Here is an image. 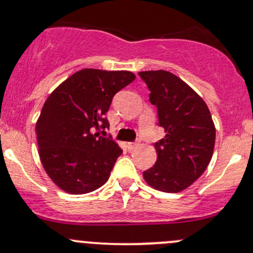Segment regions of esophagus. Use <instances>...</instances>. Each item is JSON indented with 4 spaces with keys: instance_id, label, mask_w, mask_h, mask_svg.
Listing matches in <instances>:
<instances>
[{
    "instance_id": "1",
    "label": "esophagus",
    "mask_w": 253,
    "mask_h": 253,
    "mask_svg": "<svg viewBox=\"0 0 253 253\" xmlns=\"http://www.w3.org/2000/svg\"><path fill=\"white\" fill-rule=\"evenodd\" d=\"M138 145H139V140L133 141V143H128L127 144V148H128V150H134L135 148H138Z\"/></svg>"
}]
</instances>
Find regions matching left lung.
<instances>
[{
	"mask_svg": "<svg viewBox=\"0 0 253 253\" xmlns=\"http://www.w3.org/2000/svg\"><path fill=\"white\" fill-rule=\"evenodd\" d=\"M150 102L156 105L158 126L166 137L155 143L157 161L143 173L151 187L167 193L184 191L198 179L212 157L216 129L203 99L167 71L140 72Z\"/></svg>",
	"mask_w": 253,
	"mask_h": 253,
	"instance_id": "obj_1",
	"label": "left lung"
}]
</instances>
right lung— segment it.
<instances>
[{"label":"right lung","instance_id":"add662e5","mask_svg":"<svg viewBox=\"0 0 253 253\" xmlns=\"http://www.w3.org/2000/svg\"><path fill=\"white\" fill-rule=\"evenodd\" d=\"M134 79L128 71L85 68L48 97L36 133L42 165L61 190L88 193L109 179L122 150L98 131L109 128L105 114L113 97Z\"/></svg>","mask_w":253,"mask_h":253}]
</instances>
